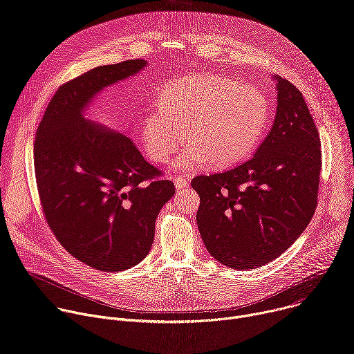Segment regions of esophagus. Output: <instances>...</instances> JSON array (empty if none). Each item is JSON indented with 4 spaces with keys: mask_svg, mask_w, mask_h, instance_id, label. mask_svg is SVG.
<instances>
[{
    "mask_svg": "<svg viewBox=\"0 0 354 354\" xmlns=\"http://www.w3.org/2000/svg\"><path fill=\"white\" fill-rule=\"evenodd\" d=\"M174 183H175L176 189L180 190V189H185V187L189 186V179H186L185 176H176V178L174 179Z\"/></svg>",
    "mask_w": 354,
    "mask_h": 354,
    "instance_id": "obj_1",
    "label": "esophagus"
}]
</instances>
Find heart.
Masks as SVG:
<instances>
[{
    "mask_svg": "<svg viewBox=\"0 0 354 354\" xmlns=\"http://www.w3.org/2000/svg\"><path fill=\"white\" fill-rule=\"evenodd\" d=\"M161 108L142 119L141 140L151 160L167 162L183 142L190 145L174 162L192 169L209 160L228 167L246 157L261 141L270 118L262 89L223 75H196L168 84Z\"/></svg>",
    "mask_w": 354,
    "mask_h": 354,
    "instance_id": "heart-1",
    "label": "heart"
}]
</instances>
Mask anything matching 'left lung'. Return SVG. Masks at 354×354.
<instances>
[{
    "label": "left lung",
    "mask_w": 354,
    "mask_h": 354,
    "mask_svg": "<svg viewBox=\"0 0 354 354\" xmlns=\"http://www.w3.org/2000/svg\"><path fill=\"white\" fill-rule=\"evenodd\" d=\"M273 126L246 162L192 180L200 196L197 227L210 255L231 269L261 268L310 224L318 198L321 141L302 93L273 77Z\"/></svg>",
    "instance_id": "left-lung-1"
}]
</instances>
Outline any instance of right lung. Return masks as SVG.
Instances as JSON below:
<instances>
[{"mask_svg": "<svg viewBox=\"0 0 354 354\" xmlns=\"http://www.w3.org/2000/svg\"><path fill=\"white\" fill-rule=\"evenodd\" d=\"M147 66L126 60L100 66L63 84L37 127L36 185L48 227L70 255L102 272L138 265L151 249L160 210L175 185L158 179L122 133L84 118L104 88Z\"/></svg>", "mask_w": 354, "mask_h": 354, "instance_id": "obj_1", "label": "right lung"}]
</instances>
